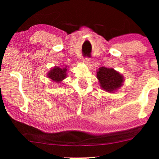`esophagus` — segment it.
<instances>
[{
    "label": "esophagus",
    "mask_w": 159,
    "mask_h": 159,
    "mask_svg": "<svg viewBox=\"0 0 159 159\" xmlns=\"http://www.w3.org/2000/svg\"><path fill=\"white\" fill-rule=\"evenodd\" d=\"M90 58H83V62L84 63V64H86L87 65H89L90 64Z\"/></svg>",
    "instance_id": "34e87169"
}]
</instances>
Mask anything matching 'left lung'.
I'll return each instance as SVG.
<instances>
[{
  "label": "left lung",
  "mask_w": 159,
  "mask_h": 159,
  "mask_svg": "<svg viewBox=\"0 0 159 159\" xmlns=\"http://www.w3.org/2000/svg\"><path fill=\"white\" fill-rule=\"evenodd\" d=\"M97 78L101 88L107 92H114L122 85L123 76L114 69L102 66L97 71Z\"/></svg>",
  "instance_id": "left-lung-1"
}]
</instances>
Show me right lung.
Wrapping results in <instances>:
<instances>
[{
  "instance_id": "obj_1",
  "label": "right lung",
  "mask_w": 159,
  "mask_h": 159,
  "mask_svg": "<svg viewBox=\"0 0 159 159\" xmlns=\"http://www.w3.org/2000/svg\"><path fill=\"white\" fill-rule=\"evenodd\" d=\"M67 67L64 68H60V67H54L49 71L48 73V77L53 80V82L59 83L61 81L64 80L66 77Z\"/></svg>"
}]
</instances>
